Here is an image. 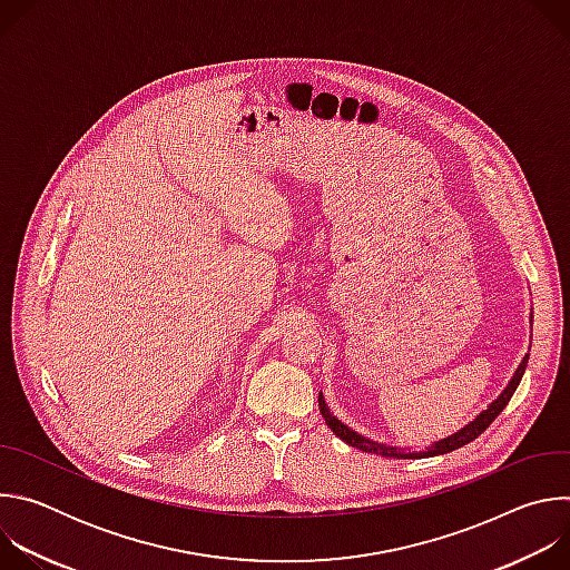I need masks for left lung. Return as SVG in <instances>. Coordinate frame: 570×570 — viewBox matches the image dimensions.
Returning <instances> with one entry per match:
<instances>
[{"label": "left lung", "mask_w": 570, "mask_h": 570, "mask_svg": "<svg viewBox=\"0 0 570 570\" xmlns=\"http://www.w3.org/2000/svg\"><path fill=\"white\" fill-rule=\"evenodd\" d=\"M525 367H528V354H525V358L521 361V365L517 367V372H514V376L510 379L508 387L499 394V399H494L490 405H487V411H482L473 422H469V424H466L464 429H460L458 433H453V435H449V438L435 442L433 446H429L426 451H420V453H417V451L396 449V446H385V444H379V442H372V440L358 435L356 431H352L350 426H345L341 420H336V417L330 413V405L324 403L322 392H320V396H317V405H320V413H322L324 422H327V426H330L343 442H347V444H352V446H356V449H361V451H365V453H379V455H385V458H429V455H442V453L455 451V449H460V446L473 442L480 433H484L487 429H490V424L505 411V405L510 403V399H512L517 385H519L521 379H523Z\"/></svg>", "instance_id": "8db88e82"}]
</instances>
